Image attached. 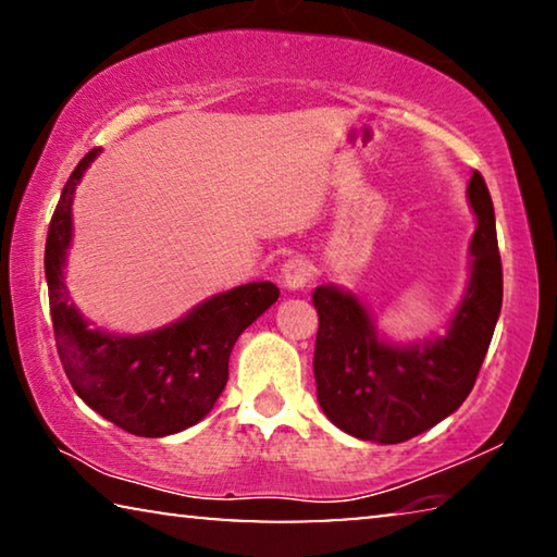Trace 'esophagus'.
<instances>
[{"label":"esophagus","instance_id":"obj_1","mask_svg":"<svg viewBox=\"0 0 557 557\" xmlns=\"http://www.w3.org/2000/svg\"><path fill=\"white\" fill-rule=\"evenodd\" d=\"M314 275V268L310 260H305V257H293V260H287L285 264H282V285H285L287 289H302L307 282L312 280Z\"/></svg>","mask_w":557,"mask_h":557}]
</instances>
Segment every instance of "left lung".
Masks as SVG:
<instances>
[{"mask_svg": "<svg viewBox=\"0 0 557 557\" xmlns=\"http://www.w3.org/2000/svg\"><path fill=\"white\" fill-rule=\"evenodd\" d=\"M468 202L475 214L470 275L445 332L395 343L350 289L314 287L318 403L347 435L380 445L405 443L458 410L475 385L500 318L503 268L493 199L478 172L468 182Z\"/></svg>", "mask_w": 557, "mask_h": 557, "instance_id": "8db88e82", "label": "left lung"}]
</instances>
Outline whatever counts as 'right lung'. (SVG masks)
Listing matches in <instances>:
<instances>
[{"mask_svg": "<svg viewBox=\"0 0 557 557\" xmlns=\"http://www.w3.org/2000/svg\"><path fill=\"white\" fill-rule=\"evenodd\" d=\"M97 154L99 147L70 174L47 232L45 275L57 352L74 393L104 420L139 437L182 433L214 408L227 385L232 347L277 302L280 289L275 282H247L139 335L92 327L66 293L64 264L74 235V193Z\"/></svg>", "mask_w": 557, "mask_h": 557, "instance_id": "1", "label": "right lung"}]
</instances>
